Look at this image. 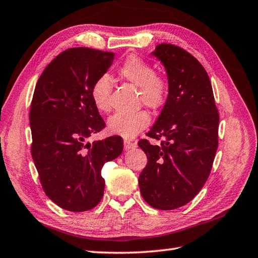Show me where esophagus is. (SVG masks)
Listing matches in <instances>:
<instances>
[{"label":"esophagus","instance_id":"obj_1","mask_svg":"<svg viewBox=\"0 0 258 258\" xmlns=\"http://www.w3.org/2000/svg\"><path fill=\"white\" fill-rule=\"evenodd\" d=\"M136 147V143H133V142H130V141H124V150L125 151H130V150H133Z\"/></svg>","mask_w":258,"mask_h":258}]
</instances>
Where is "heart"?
Masks as SVG:
<instances>
[{"instance_id":"1","label":"heart","mask_w":258,"mask_h":258,"mask_svg":"<svg viewBox=\"0 0 258 258\" xmlns=\"http://www.w3.org/2000/svg\"><path fill=\"white\" fill-rule=\"evenodd\" d=\"M117 74L122 80L139 87L138 101L153 111L163 108L168 101L171 84L166 75L156 73L154 67L138 55H130L117 69ZM112 83L107 75L97 78L91 87V98L100 112L111 111ZM150 114L144 109L126 114L116 113L108 119V132L131 140L150 125Z\"/></svg>"}]
</instances>
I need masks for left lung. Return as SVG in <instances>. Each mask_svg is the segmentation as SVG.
Returning a JSON list of instances; mask_svg holds the SVG:
<instances>
[{
    "label": "left lung",
    "instance_id": "8db88e82",
    "mask_svg": "<svg viewBox=\"0 0 258 258\" xmlns=\"http://www.w3.org/2000/svg\"><path fill=\"white\" fill-rule=\"evenodd\" d=\"M166 69L168 101L146 135L140 140L147 164L139 177L142 197L162 211L184 206L199 194L210 176L218 147V114L208 74L184 48L168 43L153 52Z\"/></svg>",
    "mask_w": 258,
    "mask_h": 258
}]
</instances>
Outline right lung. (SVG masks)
I'll use <instances>...</instances> for the list:
<instances>
[{
	"instance_id": "add662e5",
	"label": "right lung",
	"mask_w": 258,
	"mask_h": 258,
	"mask_svg": "<svg viewBox=\"0 0 258 258\" xmlns=\"http://www.w3.org/2000/svg\"><path fill=\"white\" fill-rule=\"evenodd\" d=\"M113 59V52L69 48L47 65L35 86L30 108L31 154L43 190L63 210L94 208L105 186L102 167L123 151L117 135L85 142L105 127L92 102L91 87Z\"/></svg>"
}]
</instances>
